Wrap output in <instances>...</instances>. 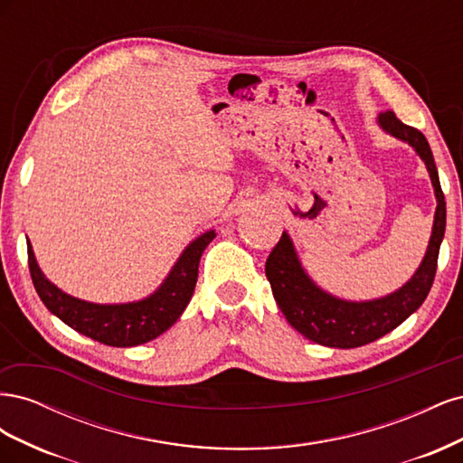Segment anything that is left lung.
Masks as SVG:
<instances>
[{
    "instance_id": "obj_1",
    "label": "left lung",
    "mask_w": 463,
    "mask_h": 463,
    "mask_svg": "<svg viewBox=\"0 0 463 463\" xmlns=\"http://www.w3.org/2000/svg\"><path fill=\"white\" fill-rule=\"evenodd\" d=\"M376 123L388 135L408 143L425 162L437 197L432 233L427 253L408 282L384 298L369 301L340 299L318 288L305 272L291 237L288 232L282 233L266 259L264 269L274 299L293 328L307 340L326 347L352 349L383 338L423 305L437 274L439 250L446 230V201L430 146L421 131L402 123L394 111L378 114Z\"/></svg>"
}]
</instances>
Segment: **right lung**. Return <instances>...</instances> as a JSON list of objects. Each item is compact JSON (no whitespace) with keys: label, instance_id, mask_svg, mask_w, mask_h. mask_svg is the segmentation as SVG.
I'll return each instance as SVG.
<instances>
[{"label":"right lung","instance_id":"1","mask_svg":"<svg viewBox=\"0 0 463 463\" xmlns=\"http://www.w3.org/2000/svg\"><path fill=\"white\" fill-rule=\"evenodd\" d=\"M214 237V230L201 233L184 249L156 291L145 299L129 303H92L69 296L40 270L29 240L26 249L33 284L50 313L96 342L114 347H133L158 338L185 311L197 284L201 257Z\"/></svg>","mask_w":463,"mask_h":463}]
</instances>
